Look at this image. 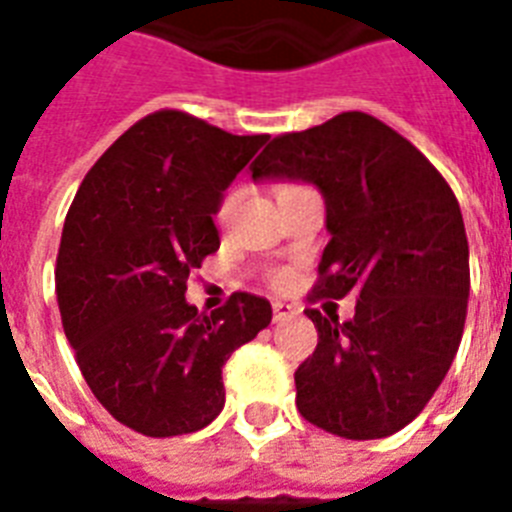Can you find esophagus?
<instances>
[{
	"label": "esophagus",
	"instance_id": "obj_1",
	"mask_svg": "<svg viewBox=\"0 0 512 512\" xmlns=\"http://www.w3.org/2000/svg\"><path fill=\"white\" fill-rule=\"evenodd\" d=\"M295 313V305L273 303V321H276V324H284V321L295 319Z\"/></svg>",
	"mask_w": 512,
	"mask_h": 512
}]
</instances>
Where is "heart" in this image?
Listing matches in <instances>:
<instances>
[{
    "mask_svg": "<svg viewBox=\"0 0 512 512\" xmlns=\"http://www.w3.org/2000/svg\"><path fill=\"white\" fill-rule=\"evenodd\" d=\"M236 196H239V193H236V191H228V193H225V196H223V199H220V204H217V212H215L217 223H225V220L231 217L233 204H236ZM284 281H287V276H284V273H276V276H273V284H276V287H281Z\"/></svg>",
    "mask_w": 512,
    "mask_h": 512,
    "instance_id": "heart-1",
    "label": "heart"
}]
</instances>
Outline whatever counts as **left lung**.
<instances>
[{"label":"left lung","mask_w":512,"mask_h":512,"mask_svg":"<svg viewBox=\"0 0 512 512\" xmlns=\"http://www.w3.org/2000/svg\"><path fill=\"white\" fill-rule=\"evenodd\" d=\"M252 177L319 185L332 239L311 300L358 292L356 316L342 324L305 311L319 345L297 366V409L350 441L396 433L433 398L465 329L470 263L457 196L404 135L364 111L273 138Z\"/></svg>","instance_id":"1"}]
</instances>
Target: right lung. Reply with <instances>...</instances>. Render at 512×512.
Segmentation results:
<instances>
[{"label": "right lung", "mask_w": 512, "mask_h": 512, "mask_svg": "<svg viewBox=\"0 0 512 512\" xmlns=\"http://www.w3.org/2000/svg\"><path fill=\"white\" fill-rule=\"evenodd\" d=\"M265 140L162 108L92 164L68 207L55 263L63 332L95 398L135 433L209 425L225 361L271 324V303L247 292L212 313L185 303L191 273L220 247L223 191Z\"/></svg>", "instance_id": "1"}]
</instances>
